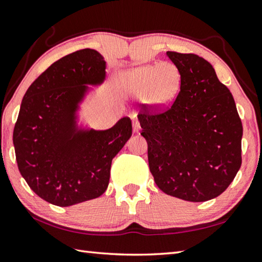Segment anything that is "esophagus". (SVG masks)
<instances>
[{
	"label": "esophagus",
	"mask_w": 262,
	"mask_h": 262,
	"mask_svg": "<svg viewBox=\"0 0 262 262\" xmlns=\"http://www.w3.org/2000/svg\"><path fill=\"white\" fill-rule=\"evenodd\" d=\"M133 130H134V133H140L141 126L139 121H134V123H133Z\"/></svg>",
	"instance_id": "1"
}]
</instances>
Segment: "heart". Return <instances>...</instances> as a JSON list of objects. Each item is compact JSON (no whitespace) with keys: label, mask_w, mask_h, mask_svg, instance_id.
Returning a JSON list of instances; mask_svg holds the SVG:
<instances>
[{"label":"heart","mask_w":262,"mask_h":262,"mask_svg":"<svg viewBox=\"0 0 262 262\" xmlns=\"http://www.w3.org/2000/svg\"><path fill=\"white\" fill-rule=\"evenodd\" d=\"M181 73L177 65L164 61L127 70L118 78V88L125 96L142 97L151 111L167 108L177 96Z\"/></svg>","instance_id":"b5f03b06"}]
</instances>
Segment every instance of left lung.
<instances>
[{"instance_id": "8db88e82", "label": "left lung", "mask_w": 262, "mask_h": 262, "mask_svg": "<svg viewBox=\"0 0 262 262\" xmlns=\"http://www.w3.org/2000/svg\"><path fill=\"white\" fill-rule=\"evenodd\" d=\"M181 90L167 111L137 116L147 142L150 172L161 191L206 202L229 187L242 165L243 126L234 97L203 57L167 51Z\"/></svg>"}]
</instances>
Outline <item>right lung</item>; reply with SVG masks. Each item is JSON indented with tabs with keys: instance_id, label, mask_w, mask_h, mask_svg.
Masks as SVG:
<instances>
[{
	"instance_id": "1",
	"label": "right lung",
	"mask_w": 262,
	"mask_h": 262,
	"mask_svg": "<svg viewBox=\"0 0 262 262\" xmlns=\"http://www.w3.org/2000/svg\"><path fill=\"white\" fill-rule=\"evenodd\" d=\"M106 61L82 49L55 61L28 87L13 129L19 172L37 196L68 207L105 192L112 159L132 136L123 117L108 129L81 118L93 87L106 79Z\"/></svg>"
}]
</instances>
